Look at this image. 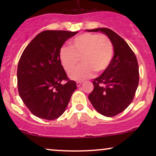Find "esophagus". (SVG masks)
Segmentation results:
<instances>
[{"label":"esophagus","mask_w":156,"mask_h":156,"mask_svg":"<svg viewBox=\"0 0 156 156\" xmlns=\"http://www.w3.org/2000/svg\"><path fill=\"white\" fill-rule=\"evenodd\" d=\"M82 84V82H76V86L77 87H80L81 84Z\"/></svg>","instance_id":"1"}]
</instances>
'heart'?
<instances>
[{
    "mask_svg": "<svg viewBox=\"0 0 156 156\" xmlns=\"http://www.w3.org/2000/svg\"><path fill=\"white\" fill-rule=\"evenodd\" d=\"M69 48H62L59 59L67 72L72 71L82 61V65L69 74L72 80L83 81L94 74L103 73L109 67L114 57V47L104 35L84 33L72 39Z\"/></svg>",
    "mask_w": 156,
    "mask_h": 156,
    "instance_id": "b5f03b06",
    "label": "heart"
}]
</instances>
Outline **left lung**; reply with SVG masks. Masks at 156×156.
<instances>
[{
	"mask_svg": "<svg viewBox=\"0 0 156 156\" xmlns=\"http://www.w3.org/2000/svg\"><path fill=\"white\" fill-rule=\"evenodd\" d=\"M101 32L113 44L114 55L109 67L93 81L94 90L89 100L99 114L112 117L120 114L133 101L139 82L138 61L127 42L105 27L86 30Z\"/></svg>",
	"mask_w": 156,
	"mask_h": 156,
	"instance_id": "left-lung-1",
	"label": "left lung"
}]
</instances>
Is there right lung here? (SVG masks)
<instances>
[{"instance_id": "obj_1", "label": "right lung", "mask_w": 156, "mask_h": 156, "mask_svg": "<svg viewBox=\"0 0 156 156\" xmlns=\"http://www.w3.org/2000/svg\"><path fill=\"white\" fill-rule=\"evenodd\" d=\"M78 32L45 30L38 34L23 51L17 78L19 95L32 114L54 120L65 112L76 89L67 78L59 59L66 40ZM67 82L62 84L61 82Z\"/></svg>"}]
</instances>
